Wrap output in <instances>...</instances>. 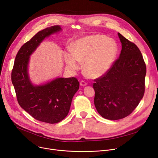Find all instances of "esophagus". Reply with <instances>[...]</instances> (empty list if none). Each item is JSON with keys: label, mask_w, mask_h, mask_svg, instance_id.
<instances>
[{"label": "esophagus", "mask_w": 158, "mask_h": 158, "mask_svg": "<svg viewBox=\"0 0 158 158\" xmlns=\"http://www.w3.org/2000/svg\"><path fill=\"white\" fill-rule=\"evenodd\" d=\"M80 85H81V86H86V85H87V83H86V82H85L84 81H81V82H80Z\"/></svg>", "instance_id": "esophagus-1"}]
</instances>
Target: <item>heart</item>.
Wrapping results in <instances>:
<instances>
[{"label": "heart", "instance_id": "1", "mask_svg": "<svg viewBox=\"0 0 158 158\" xmlns=\"http://www.w3.org/2000/svg\"><path fill=\"white\" fill-rule=\"evenodd\" d=\"M118 52V45L112 38L97 34L77 40L72 48L64 52L68 69L75 72L84 60L83 69L91 77H98L112 66Z\"/></svg>", "mask_w": 158, "mask_h": 158}]
</instances>
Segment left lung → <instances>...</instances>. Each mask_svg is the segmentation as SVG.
<instances>
[{"label":"left lung","mask_w":158,"mask_h":158,"mask_svg":"<svg viewBox=\"0 0 158 158\" xmlns=\"http://www.w3.org/2000/svg\"><path fill=\"white\" fill-rule=\"evenodd\" d=\"M122 50L108 71L94 79V105L103 118L116 120L130 115L145 90L147 68L137 46L118 33Z\"/></svg>","instance_id":"1"}]
</instances>
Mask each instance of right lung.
I'll return each instance as SVG.
<instances>
[{
	"mask_svg": "<svg viewBox=\"0 0 158 158\" xmlns=\"http://www.w3.org/2000/svg\"><path fill=\"white\" fill-rule=\"evenodd\" d=\"M61 30L60 26L55 25L35 34L19 50L11 72V82L19 106L34 118L49 124L58 123L66 118L79 82L75 77L57 78L34 86L29 79L27 68L30 55L45 38Z\"/></svg>",
	"mask_w": 158,
	"mask_h": 158,
	"instance_id": "obj_1",
	"label": "right lung"
}]
</instances>
